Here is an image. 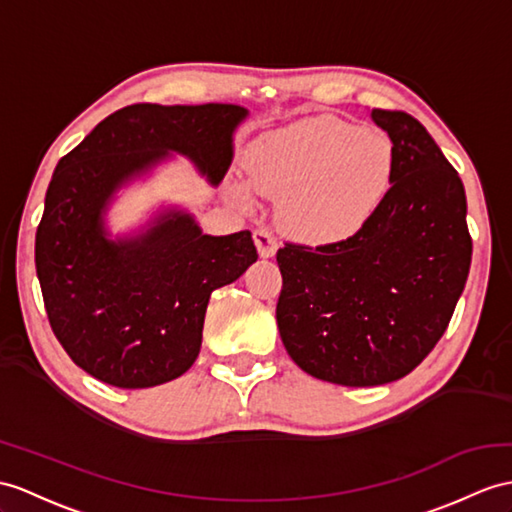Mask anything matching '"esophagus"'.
Here are the masks:
<instances>
[{
  "instance_id": "1",
  "label": "esophagus",
  "mask_w": 512,
  "mask_h": 512,
  "mask_svg": "<svg viewBox=\"0 0 512 512\" xmlns=\"http://www.w3.org/2000/svg\"><path fill=\"white\" fill-rule=\"evenodd\" d=\"M254 245L258 249V254L263 258H271L273 254L278 252V243H276V236H273L267 228H258L254 230Z\"/></svg>"
}]
</instances>
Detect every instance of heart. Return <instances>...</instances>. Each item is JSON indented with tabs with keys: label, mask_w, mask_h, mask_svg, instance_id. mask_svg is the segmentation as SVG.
<instances>
[{
	"label": "heart",
	"mask_w": 512,
	"mask_h": 512,
	"mask_svg": "<svg viewBox=\"0 0 512 512\" xmlns=\"http://www.w3.org/2000/svg\"><path fill=\"white\" fill-rule=\"evenodd\" d=\"M247 169L256 193L285 197L280 219L293 236L336 243L376 217L393 184L395 152L384 132L323 115L263 136ZM232 195L241 204L252 199L245 184Z\"/></svg>",
	"instance_id": "b5f03b06"
}]
</instances>
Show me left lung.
Masks as SVG:
<instances>
[{
    "instance_id": "obj_1",
    "label": "left lung",
    "mask_w": 512,
    "mask_h": 512,
    "mask_svg": "<svg viewBox=\"0 0 512 512\" xmlns=\"http://www.w3.org/2000/svg\"><path fill=\"white\" fill-rule=\"evenodd\" d=\"M389 134L395 176L358 234L326 245L286 241L276 260V319L286 352L310 376L343 386L404 378L450 326L471 265L458 171L404 110H371Z\"/></svg>"
}]
</instances>
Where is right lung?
Wrapping results in <instances>:
<instances>
[{
  "label": "right lung",
  "mask_w": 512,
  "mask_h": 512,
  "mask_svg": "<svg viewBox=\"0 0 512 512\" xmlns=\"http://www.w3.org/2000/svg\"><path fill=\"white\" fill-rule=\"evenodd\" d=\"M234 104H132L62 156L36 228L34 263L58 343L93 378L147 389L182 376L199 354L210 293L258 258L249 230L202 234L169 213L132 241H108V197L167 152L189 156L215 184L232 160Z\"/></svg>",
  "instance_id": "add662e5"
}]
</instances>
